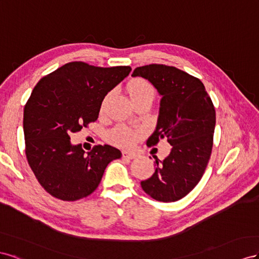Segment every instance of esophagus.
I'll use <instances>...</instances> for the list:
<instances>
[{
  "label": "esophagus",
  "instance_id": "obj_1",
  "mask_svg": "<svg viewBox=\"0 0 259 259\" xmlns=\"http://www.w3.org/2000/svg\"><path fill=\"white\" fill-rule=\"evenodd\" d=\"M136 157H137V154L134 152H128V151L122 152V158L124 159H134Z\"/></svg>",
  "mask_w": 259,
  "mask_h": 259
}]
</instances>
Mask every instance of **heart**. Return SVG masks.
<instances>
[{"mask_svg": "<svg viewBox=\"0 0 259 259\" xmlns=\"http://www.w3.org/2000/svg\"><path fill=\"white\" fill-rule=\"evenodd\" d=\"M130 99L134 104H138L140 102L144 101H153L155 97L154 87L144 79H135L127 87ZM110 97V93L106 95V98L103 101L102 107H104L107 100ZM142 132L140 130H132L124 125H118L114 130L108 134V141L120 147H131L137 142V140L141 137Z\"/></svg>", "mask_w": 259, "mask_h": 259, "instance_id": "heart-1", "label": "heart"}]
</instances>
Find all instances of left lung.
Listing matches in <instances>:
<instances>
[{"label": "left lung", "mask_w": 259, "mask_h": 259, "mask_svg": "<svg viewBox=\"0 0 259 259\" xmlns=\"http://www.w3.org/2000/svg\"><path fill=\"white\" fill-rule=\"evenodd\" d=\"M132 77L149 80L161 97L156 128L147 145L167 138L170 154L155 158V172L141 181L145 193L159 202L186 196L201 180L212 149L216 113L202 81L176 67L146 65Z\"/></svg>", "instance_id": "1"}]
</instances>
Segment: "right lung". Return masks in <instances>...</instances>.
<instances>
[{
	"mask_svg": "<svg viewBox=\"0 0 259 259\" xmlns=\"http://www.w3.org/2000/svg\"><path fill=\"white\" fill-rule=\"evenodd\" d=\"M130 71L129 66L103 68L72 62L34 87L24 109L26 156L52 196L77 201L90 195L109 162L121 157L110 145H98L84 154L81 144L70 142V136L98 119L106 94Z\"/></svg>",
	"mask_w": 259,
	"mask_h": 259,
	"instance_id": "right-lung-1",
	"label": "right lung"
}]
</instances>
